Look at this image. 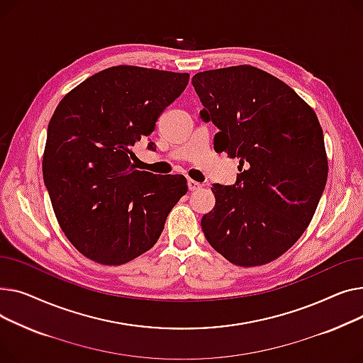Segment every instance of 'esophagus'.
<instances>
[{"mask_svg":"<svg viewBox=\"0 0 363 363\" xmlns=\"http://www.w3.org/2000/svg\"><path fill=\"white\" fill-rule=\"evenodd\" d=\"M187 184H189V189H190L191 191H198V190H201V189L203 187V184H202V183L195 182V180H191V179L187 182Z\"/></svg>","mask_w":363,"mask_h":363,"instance_id":"1","label":"esophagus"}]
</instances>
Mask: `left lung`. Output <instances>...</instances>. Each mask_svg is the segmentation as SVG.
Segmentation results:
<instances>
[{
  "mask_svg": "<svg viewBox=\"0 0 363 363\" xmlns=\"http://www.w3.org/2000/svg\"><path fill=\"white\" fill-rule=\"evenodd\" d=\"M191 84L201 118L220 130L216 151L240 160L236 183L212 186L202 231L234 265L268 264L301 239L325 189L321 124L289 84L257 67L201 72Z\"/></svg>",
  "mask_w": 363,
  "mask_h": 363,
  "instance_id": "left-lung-1",
  "label": "left lung"
}]
</instances>
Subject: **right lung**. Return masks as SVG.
<instances>
[{"label": "right lung", "mask_w": 363, "mask_h": 363, "mask_svg": "<svg viewBox=\"0 0 363 363\" xmlns=\"http://www.w3.org/2000/svg\"><path fill=\"white\" fill-rule=\"evenodd\" d=\"M189 83L187 73L105 69L72 89L47 132L42 173L61 230L84 257L123 265L151 249L186 195L184 176L139 172L133 146ZM149 149L155 143L149 142Z\"/></svg>", "instance_id": "1"}]
</instances>
